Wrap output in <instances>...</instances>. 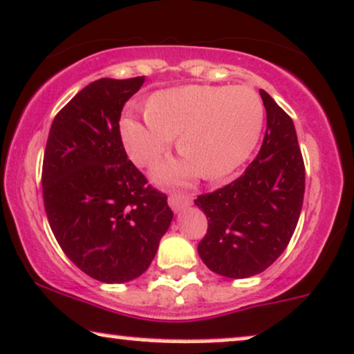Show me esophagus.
<instances>
[{
	"mask_svg": "<svg viewBox=\"0 0 354 354\" xmlns=\"http://www.w3.org/2000/svg\"><path fill=\"white\" fill-rule=\"evenodd\" d=\"M169 205L174 212H180L182 209L190 205V197L189 195H182V194H172L169 197Z\"/></svg>",
	"mask_w": 354,
	"mask_h": 354,
	"instance_id": "esophagus-1",
	"label": "esophagus"
}]
</instances>
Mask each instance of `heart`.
<instances>
[{
  "instance_id": "obj_1",
  "label": "heart",
  "mask_w": 354,
  "mask_h": 354,
  "mask_svg": "<svg viewBox=\"0 0 354 354\" xmlns=\"http://www.w3.org/2000/svg\"><path fill=\"white\" fill-rule=\"evenodd\" d=\"M145 122L124 118L120 136L137 165H152L177 137L184 159L156 169V177L184 185L198 172L218 180L248 159L263 129L265 107L247 86H180L152 94L145 106Z\"/></svg>"
}]
</instances>
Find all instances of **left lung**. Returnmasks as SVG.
<instances>
[{
    "label": "left lung",
    "instance_id": "1",
    "mask_svg": "<svg viewBox=\"0 0 354 354\" xmlns=\"http://www.w3.org/2000/svg\"><path fill=\"white\" fill-rule=\"evenodd\" d=\"M267 131L243 176L195 205L209 220L198 255L212 272L248 278L267 270L292 239L305 195V165L290 115L260 89Z\"/></svg>",
    "mask_w": 354,
    "mask_h": 354
}]
</instances>
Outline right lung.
I'll return each instance as SVG.
<instances>
[{
	"label": "right lung",
	"instance_id": "add662e5",
	"mask_svg": "<svg viewBox=\"0 0 354 354\" xmlns=\"http://www.w3.org/2000/svg\"><path fill=\"white\" fill-rule=\"evenodd\" d=\"M145 77H102L54 118L43 162V198L57 243L102 283H126L152 263L172 222L167 197L127 159L120 112Z\"/></svg>",
	"mask_w": 354,
	"mask_h": 354
}]
</instances>
